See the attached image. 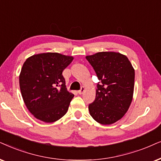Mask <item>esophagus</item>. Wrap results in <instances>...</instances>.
<instances>
[{"instance_id":"esophagus-1","label":"esophagus","mask_w":161,"mask_h":161,"mask_svg":"<svg viewBox=\"0 0 161 161\" xmlns=\"http://www.w3.org/2000/svg\"><path fill=\"white\" fill-rule=\"evenodd\" d=\"M85 91V87H81L80 91H78V93L79 94V95H82V94H83V93H84Z\"/></svg>"}]
</instances>
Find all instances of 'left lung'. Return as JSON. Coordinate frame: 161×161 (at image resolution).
<instances>
[{
	"label": "left lung",
	"instance_id": "8db88e82",
	"mask_svg": "<svg viewBox=\"0 0 161 161\" xmlns=\"http://www.w3.org/2000/svg\"><path fill=\"white\" fill-rule=\"evenodd\" d=\"M93 66L99 84L95 101L89 104L93 119L110 125L121 119L132 101L135 69L125 55L115 51H102L86 56Z\"/></svg>",
	"mask_w": 161,
	"mask_h": 161
}]
</instances>
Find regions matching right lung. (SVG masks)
Returning a JSON list of instances; mask_svg holds the SVG:
<instances>
[{"mask_svg": "<svg viewBox=\"0 0 161 161\" xmlns=\"http://www.w3.org/2000/svg\"><path fill=\"white\" fill-rule=\"evenodd\" d=\"M73 59L72 56L48 52L32 55L23 63L19 76L21 95L37 119L52 123L67 113L74 95L67 91L62 74Z\"/></svg>", "mask_w": 161, "mask_h": 161, "instance_id": "add662e5", "label": "right lung"}]
</instances>
